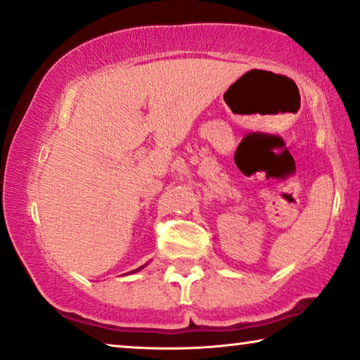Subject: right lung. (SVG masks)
<instances>
[{
	"label": "right lung",
	"instance_id": "obj_1",
	"mask_svg": "<svg viewBox=\"0 0 360 360\" xmlns=\"http://www.w3.org/2000/svg\"><path fill=\"white\" fill-rule=\"evenodd\" d=\"M141 268H143V266H141ZM141 268H137V270H141ZM137 270H134V271H137Z\"/></svg>",
	"mask_w": 360,
	"mask_h": 360
}]
</instances>
